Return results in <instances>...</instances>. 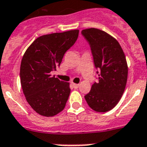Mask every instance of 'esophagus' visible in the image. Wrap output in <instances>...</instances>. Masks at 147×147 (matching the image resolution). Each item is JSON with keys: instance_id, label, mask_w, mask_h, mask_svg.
<instances>
[{"instance_id": "34e87169", "label": "esophagus", "mask_w": 147, "mask_h": 147, "mask_svg": "<svg viewBox=\"0 0 147 147\" xmlns=\"http://www.w3.org/2000/svg\"><path fill=\"white\" fill-rule=\"evenodd\" d=\"M72 86H74V89H77V88L80 86L79 84H77V83H72Z\"/></svg>"}]
</instances>
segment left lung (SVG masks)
Listing matches in <instances>:
<instances>
[{"mask_svg": "<svg viewBox=\"0 0 147 147\" xmlns=\"http://www.w3.org/2000/svg\"><path fill=\"white\" fill-rule=\"evenodd\" d=\"M81 34L90 45L98 76L85 99L94 111H109L118 104L125 90L126 57L118 41L105 32L91 28L83 29Z\"/></svg>", "mask_w": 147, "mask_h": 147, "instance_id": "8db88e82", "label": "left lung"}]
</instances>
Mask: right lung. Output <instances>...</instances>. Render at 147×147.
Wrapping results in <instances>:
<instances>
[{"mask_svg":"<svg viewBox=\"0 0 147 147\" xmlns=\"http://www.w3.org/2000/svg\"><path fill=\"white\" fill-rule=\"evenodd\" d=\"M79 30L38 37L27 49L20 65V82L30 106L38 114L51 117L63 110L70 92L69 83L52 77L68 49L77 41Z\"/></svg>","mask_w":147,"mask_h":147,"instance_id":"obj_1","label":"right lung"}]
</instances>
